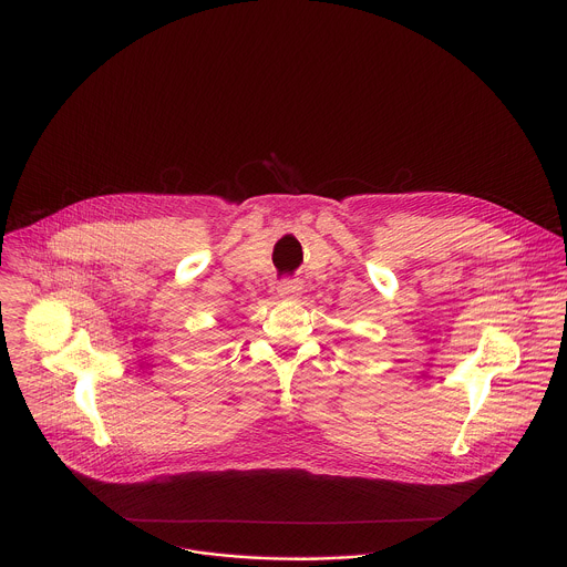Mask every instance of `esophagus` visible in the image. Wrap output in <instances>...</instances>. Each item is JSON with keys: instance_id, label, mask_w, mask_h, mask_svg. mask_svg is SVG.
I'll list each match as a JSON object with an SVG mask.
<instances>
[{"instance_id": "obj_1", "label": "esophagus", "mask_w": 567, "mask_h": 567, "mask_svg": "<svg viewBox=\"0 0 567 567\" xmlns=\"http://www.w3.org/2000/svg\"><path fill=\"white\" fill-rule=\"evenodd\" d=\"M299 290H301L299 281H292V279L281 281V284H279V288H277L279 297H284V299H297V297H299Z\"/></svg>"}]
</instances>
